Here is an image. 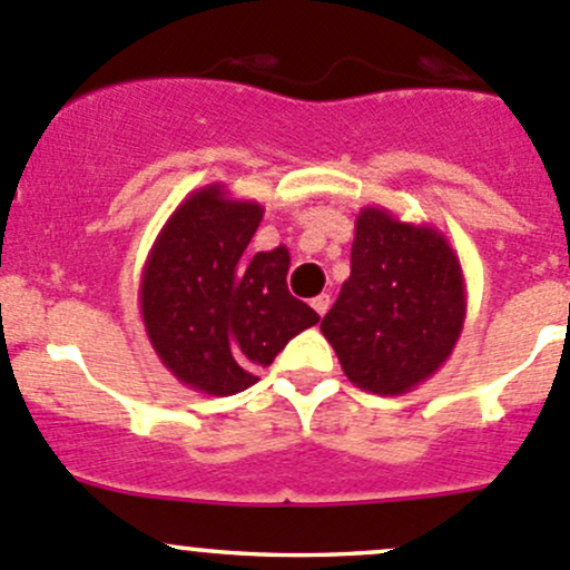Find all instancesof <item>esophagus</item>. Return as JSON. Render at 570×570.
<instances>
[{
  "label": "esophagus",
  "mask_w": 570,
  "mask_h": 570,
  "mask_svg": "<svg viewBox=\"0 0 570 570\" xmlns=\"http://www.w3.org/2000/svg\"><path fill=\"white\" fill-rule=\"evenodd\" d=\"M312 308H314V312H317L320 317H322V314H325L327 308H331V295H317V297H314V301H312Z\"/></svg>",
  "instance_id": "34e87169"
}]
</instances>
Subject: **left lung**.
<instances>
[{
	"label": "left lung",
	"instance_id": "8db88e82",
	"mask_svg": "<svg viewBox=\"0 0 570 570\" xmlns=\"http://www.w3.org/2000/svg\"><path fill=\"white\" fill-rule=\"evenodd\" d=\"M463 320L465 278L450 239L381 206L361 209L350 278L320 325L350 383L381 396L411 392L450 358Z\"/></svg>",
	"mask_w": 570,
	"mask_h": 570
}]
</instances>
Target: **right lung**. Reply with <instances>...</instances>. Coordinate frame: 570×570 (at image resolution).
I'll return each mask as SVG.
<instances>
[{
	"label": "right lung",
	"instance_id": "right-lung-1",
	"mask_svg": "<svg viewBox=\"0 0 570 570\" xmlns=\"http://www.w3.org/2000/svg\"><path fill=\"white\" fill-rule=\"evenodd\" d=\"M256 200L223 184L189 193L159 232L140 278L148 342L170 375L212 396L245 392L320 314L289 295V250L248 253Z\"/></svg>",
	"mask_w": 570,
	"mask_h": 570
}]
</instances>
